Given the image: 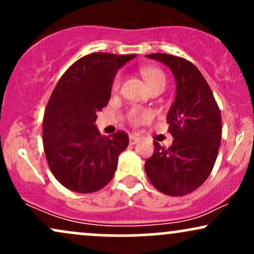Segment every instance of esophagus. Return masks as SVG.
I'll list each match as a JSON object with an SVG mask.
<instances>
[{
    "instance_id": "1",
    "label": "esophagus",
    "mask_w": 254,
    "mask_h": 254,
    "mask_svg": "<svg viewBox=\"0 0 254 254\" xmlns=\"http://www.w3.org/2000/svg\"><path fill=\"white\" fill-rule=\"evenodd\" d=\"M129 141H130V144H136L137 142H139V137L135 136V135H131Z\"/></svg>"
}]
</instances>
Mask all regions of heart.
I'll use <instances>...</instances> for the list:
<instances>
[{
    "label": "heart",
    "mask_w": 254,
    "mask_h": 254,
    "mask_svg": "<svg viewBox=\"0 0 254 254\" xmlns=\"http://www.w3.org/2000/svg\"><path fill=\"white\" fill-rule=\"evenodd\" d=\"M141 75L143 76L144 81L151 90H164L167 80H166L165 72L161 69L154 68V66H143L141 69ZM119 84H121V77L117 76L113 80L112 90H117L119 88ZM151 117H153V112L148 110L133 109L129 112V121L133 124H141L143 122L149 121Z\"/></svg>",
    "instance_id": "1"
}]
</instances>
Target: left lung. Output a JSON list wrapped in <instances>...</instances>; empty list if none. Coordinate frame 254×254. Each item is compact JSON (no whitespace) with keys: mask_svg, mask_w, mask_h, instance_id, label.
<instances>
[{"mask_svg":"<svg viewBox=\"0 0 254 254\" xmlns=\"http://www.w3.org/2000/svg\"><path fill=\"white\" fill-rule=\"evenodd\" d=\"M147 57L171 69L177 95L167 115L173 143L165 148L154 142V154L145 161L144 170L156 190L168 196H185L210 176L221 144V112L208 82L190 61L167 54Z\"/></svg>","mask_w":254,"mask_h":254,"instance_id":"left-lung-1","label":"left lung"}]
</instances>
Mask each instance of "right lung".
<instances>
[{
    "label": "right lung",
    "mask_w": 254,
    "mask_h": 254,
    "mask_svg": "<svg viewBox=\"0 0 254 254\" xmlns=\"http://www.w3.org/2000/svg\"><path fill=\"white\" fill-rule=\"evenodd\" d=\"M135 56L87 55L71 64L55 87L44 113L43 143L49 167L64 188L90 193L115 176L129 136L117 131L104 137L94 123L109 104L118 69Z\"/></svg>",
    "instance_id": "obj_1"
}]
</instances>
